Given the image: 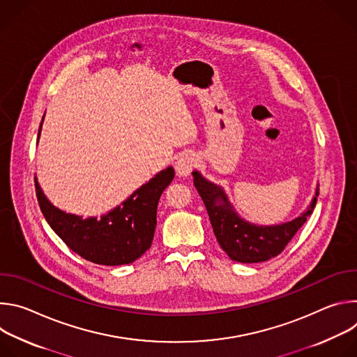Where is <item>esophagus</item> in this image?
<instances>
[{
  "label": "esophagus",
  "mask_w": 357,
  "mask_h": 357,
  "mask_svg": "<svg viewBox=\"0 0 357 357\" xmlns=\"http://www.w3.org/2000/svg\"><path fill=\"white\" fill-rule=\"evenodd\" d=\"M196 165V158L193 154H190V152H186V154H182L176 162H175V169H176V174L179 176H189L192 169L195 168Z\"/></svg>",
  "instance_id": "1"
}]
</instances>
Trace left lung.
I'll list each match as a JSON object with an SVG mask.
<instances>
[{
    "label": "left lung",
    "mask_w": 357,
    "mask_h": 357,
    "mask_svg": "<svg viewBox=\"0 0 357 357\" xmlns=\"http://www.w3.org/2000/svg\"><path fill=\"white\" fill-rule=\"evenodd\" d=\"M193 185L205 203L215 236L227 256L237 263L267 261L285 248L295 233L307 222L317 205L319 185L307 211L296 219L281 225L261 226L243 219L230 203L225 189L193 171Z\"/></svg>",
    "instance_id": "1"
}]
</instances>
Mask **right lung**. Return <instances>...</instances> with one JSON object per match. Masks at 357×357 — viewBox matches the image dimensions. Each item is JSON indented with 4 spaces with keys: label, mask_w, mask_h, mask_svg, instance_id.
<instances>
[{
    "label": "right lung",
    "mask_w": 357,
    "mask_h": 357,
    "mask_svg": "<svg viewBox=\"0 0 357 357\" xmlns=\"http://www.w3.org/2000/svg\"><path fill=\"white\" fill-rule=\"evenodd\" d=\"M174 176L172 167L158 172L100 219L94 216L83 219L54 206L36 178L35 189L47 225L72 251L94 264L123 266L139 259L151 247L157 226L158 202Z\"/></svg>",
    "instance_id": "obj_1"
}]
</instances>
